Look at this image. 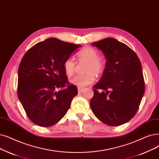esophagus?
Instances as JSON below:
<instances>
[{"label": "esophagus", "instance_id": "obj_1", "mask_svg": "<svg viewBox=\"0 0 159 159\" xmlns=\"http://www.w3.org/2000/svg\"><path fill=\"white\" fill-rule=\"evenodd\" d=\"M84 88H82V87H80V86H79L78 87V92H79V93H81V92H82L84 91Z\"/></svg>", "mask_w": 159, "mask_h": 159}]
</instances>
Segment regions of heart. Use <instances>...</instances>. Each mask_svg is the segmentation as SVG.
Listing matches in <instances>:
<instances>
[{
  "label": "heart",
  "instance_id": "obj_1",
  "mask_svg": "<svg viewBox=\"0 0 159 159\" xmlns=\"http://www.w3.org/2000/svg\"><path fill=\"white\" fill-rule=\"evenodd\" d=\"M79 64L86 62L83 71L84 73L75 76L71 82L76 86H86L91 84L95 80V75H100L105 69V62L99 57V52L91 47L80 49L76 54ZM64 70L68 77L72 76L76 70L77 63L72 58H67L64 62Z\"/></svg>",
  "mask_w": 159,
  "mask_h": 159
}]
</instances>
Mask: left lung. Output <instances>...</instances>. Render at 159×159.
<instances>
[{
    "label": "left lung",
    "mask_w": 159,
    "mask_h": 159,
    "mask_svg": "<svg viewBox=\"0 0 159 159\" xmlns=\"http://www.w3.org/2000/svg\"><path fill=\"white\" fill-rule=\"evenodd\" d=\"M92 45L102 51L107 61L101 79L93 86L91 109L107 125H123L136 114L145 92L141 62L134 51L116 39L108 38Z\"/></svg>",
    "instance_id": "obj_1"
}]
</instances>
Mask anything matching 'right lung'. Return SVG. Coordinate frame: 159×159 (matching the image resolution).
<instances>
[{
	"label": "right lung",
	"mask_w": 159,
	"mask_h": 159,
	"mask_svg": "<svg viewBox=\"0 0 159 159\" xmlns=\"http://www.w3.org/2000/svg\"><path fill=\"white\" fill-rule=\"evenodd\" d=\"M80 46L49 38L36 43L24 55L18 69L17 95L34 123L51 127L70 108L78 89L67 80L63 65Z\"/></svg>",
	"instance_id": "obj_1"
}]
</instances>
